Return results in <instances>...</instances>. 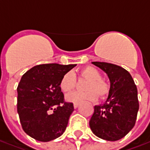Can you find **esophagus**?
Segmentation results:
<instances>
[{"label": "esophagus", "mask_w": 150, "mask_h": 150, "mask_svg": "<svg viewBox=\"0 0 150 150\" xmlns=\"http://www.w3.org/2000/svg\"><path fill=\"white\" fill-rule=\"evenodd\" d=\"M78 106H79L78 103H75V104H74V108H77Z\"/></svg>", "instance_id": "1"}]
</instances>
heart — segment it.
Returning a JSON list of instances; mask_svg holds the SVG:
<instances>
[{
	"label": "heart",
	"instance_id": "obj_1",
	"mask_svg": "<svg viewBox=\"0 0 150 150\" xmlns=\"http://www.w3.org/2000/svg\"><path fill=\"white\" fill-rule=\"evenodd\" d=\"M82 77L88 79L86 86V92L74 91L66 96V100L70 103H81L84 101H95L98 96L100 98L107 96L110 86L107 82L102 79L101 72L94 67L88 66L82 69L80 71ZM76 77L74 72L68 71L62 76L59 83V87L62 92H69L75 88Z\"/></svg>",
	"mask_w": 150,
	"mask_h": 150
}]
</instances>
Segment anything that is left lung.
I'll list each match as a JSON object with an SVG mask.
<instances>
[{
	"label": "left lung",
	"instance_id": "1",
	"mask_svg": "<svg viewBox=\"0 0 150 150\" xmlns=\"http://www.w3.org/2000/svg\"><path fill=\"white\" fill-rule=\"evenodd\" d=\"M110 80V91L104 104L96 105L89 125L95 135L115 142L127 135L135 125L139 109L137 89L128 71L108 62H92Z\"/></svg>",
	"mask_w": 150,
	"mask_h": 150
}]
</instances>
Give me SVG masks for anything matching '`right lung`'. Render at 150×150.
Segmentation results:
<instances>
[{
    "instance_id": "1",
    "label": "right lung",
    "mask_w": 150,
    "mask_h": 150,
    "mask_svg": "<svg viewBox=\"0 0 150 150\" xmlns=\"http://www.w3.org/2000/svg\"><path fill=\"white\" fill-rule=\"evenodd\" d=\"M76 64L35 66L22 75L18 89V113L22 129L32 138L47 142L65 132L74 111L64 102L59 83Z\"/></svg>"
}]
</instances>
